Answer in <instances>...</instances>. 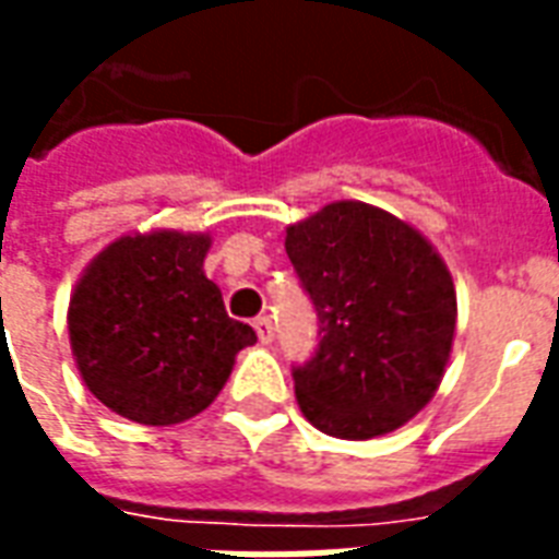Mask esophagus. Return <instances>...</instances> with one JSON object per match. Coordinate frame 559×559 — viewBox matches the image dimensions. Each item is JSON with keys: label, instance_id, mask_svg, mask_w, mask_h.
Instances as JSON below:
<instances>
[{"label": "esophagus", "instance_id": "obj_1", "mask_svg": "<svg viewBox=\"0 0 559 559\" xmlns=\"http://www.w3.org/2000/svg\"><path fill=\"white\" fill-rule=\"evenodd\" d=\"M254 332H258L260 343H272V337H275V325H272L269 317H258V320H254Z\"/></svg>", "mask_w": 559, "mask_h": 559}]
</instances>
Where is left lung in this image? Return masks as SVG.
Segmentation results:
<instances>
[{"instance_id":"8db88e82","label":"left lung","mask_w":559,"mask_h":559,"mask_svg":"<svg viewBox=\"0 0 559 559\" xmlns=\"http://www.w3.org/2000/svg\"><path fill=\"white\" fill-rule=\"evenodd\" d=\"M287 258L320 317V349L296 367L301 415L346 441L388 436L436 396L456 337L448 263L415 225L332 201L287 225Z\"/></svg>"}]
</instances>
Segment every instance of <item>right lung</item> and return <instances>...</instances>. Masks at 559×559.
<instances>
[{
    "label": "right lung",
    "instance_id": "obj_1",
    "mask_svg": "<svg viewBox=\"0 0 559 559\" xmlns=\"http://www.w3.org/2000/svg\"><path fill=\"white\" fill-rule=\"evenodd\" d=\"M210 234L171 227L111 239L70 293L68 334L82 382L115 415L171 427L201 415L258 334L230 320L206 278Z\"/></svg>",
    "mask_w": 559,
    "mask_h": 559
}]
</instances>
